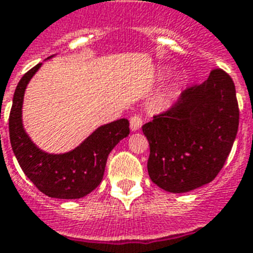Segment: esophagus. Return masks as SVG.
<instances>
[{
    "label": "esophagus",
    "mask_w": 253,
    "mask_h": 253,
    "mask_svg": "<svg viewBox=\"0 0 253 253\" xmlns=\"http://www.w3.org/2000/svg\"><path fill=\"white\" fill-rule=\"evenodd\" d=\"M143 126V118L140 116H133L130 120V128L131 131L140 130V127Z\"/></svg>",
    "instance_id": "1"
}]
</instances>
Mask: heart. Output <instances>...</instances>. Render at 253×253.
<instances>
[{"mask_svg":"<svg viewBox=\"0 0 253 253\" xmlns=\"http://www.w3.org/2000/svg\"><path fill=\"white\" fill-rule=\"evenodd\" d=\"M168 73H169L168 70H165V71H162V74H164V75H165V74H168ZM178 87H179V80H176L175 83H173V84H171V85H170L169 89L166 91L165 97H166V98H168V97H171V96H173V94L175 93L176 91H178Z\"/></svg>","mask_w":253,"mask_h":253,"instance_id":"1","label":"heart"}]
</instances>
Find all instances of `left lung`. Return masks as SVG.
Listing matches in <instances>:
<instances>
[{"instance_id": "left-lung-1", "label": "left lung", "mask_w": 253, "mask_h": 253, "mask_svg": "<svg viewBox=\"0 0 253 253\" xmlns=\"http://www.w3.org/2000/svg\"><path fill=\"white\" fill-rule=\"evenodd\" d=\"M238 126L233 79L213 70L204 83L187 88L173 108L141 127L149 141L152 182L173 194L212 182L230 155Z\"/></svg>"}]
</instances>
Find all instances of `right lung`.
I'll use <instances>...</instances> for the list:
<instances>
[{
  "label": "right lung",
  "instance_id": "obj_1",
  "mask_svg": "<svg viewBox=\"0 0 253 253\" xmlns=\"http://www.w3.org/2000/svg\"><path fill=\"white\" fill-rule=\"evenodd\" d=\"M41 65L24 74L16 85L9 118L11 148L24 174L42 194L55 199L84 198L101 183L109 153L128 136L130 123L121 118L102 125L66 153H48L40 149L24 130L22 109L27 85Z\"/></svg>",
  "mask_w": 253,
  "mask_h": 253
}]
</instances>
